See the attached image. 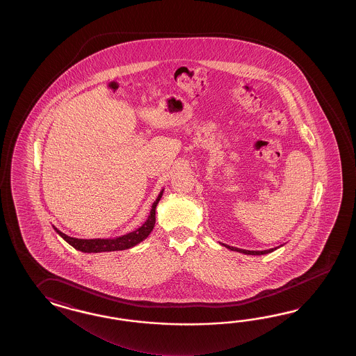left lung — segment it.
<instances>
[{
  "mask_svg": "<svg viewBox=\"0 0 356 356\" xmlns=\"http://www.w3.org/2000/svg\"><path fill=\"white\" fill-rule=\"evenodd\" d=\"M221 245H224L225 248L230 250H235V252H239V253H244V254H253V256H259V254H266V253H271L273 250H277V248H280V247H276V248H271V250H241V248H235V247H230V245H227V244H221Z\"/></svg>",
  "mask_w": 356,
  "mask_h": 356,
  "instance_id": "1",
  "label": "left lung"
}]
</instances>
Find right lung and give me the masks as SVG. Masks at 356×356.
<instances>
[{
	"mask_svg": "<svg viewBox=\"0 0 356 356\" xmlns=\"http://www.w3.org/2000/svg\"><path fill=\"white\" fill-rule=\"evenodd\" d=\"M164 188L160 191L158 198L154 201L150 210V215L147 216V219L144 224L140 227H137L136 230L127 233V234L122 235V236H115V238H97V239H79L74 236H68V235L62 233L57 227H54L56 233L62 236L66 242L72 245L75 250L83 252V253H100V252H114V250H129L137 245L138 243L145 241L154 229L155 225V210L156 206L159 204L160 198L163 196Z\"/></svg>",
	"mask_w": 356,
	"mask_h": 356,
	"instance_id": "1",
	"label": "right lung"
}]
</instances>
